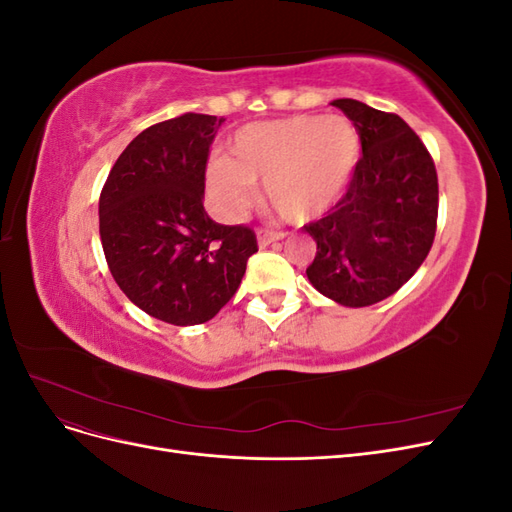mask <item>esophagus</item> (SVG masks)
I'll list each match as a JSON object with an SVG mask.
<instances>
[{"instance_id": "esophagus-1", "label": "esophagus", "mask_w": 512, "mask_h": 512, "mask_svg": "<svg viewBox=\"0 0 512 512\" xmlns=\"http://www.w3.org/2000/svg\"><path fill=\"white\" fill-rule=\"evenodd\" d=\"M280 239H284V232H277L271 228H258V245L267 247L271 243H277Z\"/></svg>"}]
</instances>
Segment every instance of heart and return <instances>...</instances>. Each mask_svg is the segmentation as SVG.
<instances>
[{"label": "heart", "mask_w": 512, "mask_h": 512, "mask_svg": "<svg viewBox=\"0 0 512 512\" xmlns=\"http://www.w3.org/2000/svg\"><path fill=\"white\" fill-rule=\"evenodd\" d=\"M230 160L209 164V185L224 213L241 215L265 181L269 203L288 220L327 213L359 160V134L344 117H288L247 123L230 141Z\"/></svg>", "instance_id": "obj_1"}]
</instances>
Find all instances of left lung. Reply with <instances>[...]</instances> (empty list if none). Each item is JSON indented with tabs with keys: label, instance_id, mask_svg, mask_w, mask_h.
Wrapping results in <instances>:
<instances>
[{
	"label": "left lung",
	"instance_id": "1",
	"mask_svg": "<svg viewBox=\"0 0 512 512\" xmlns=\"http://www.w3.org/2000/svg\"><path fill=\"white\" fill-rule=\"evenodd\" d=\"M354 123L363 156L346 194L303 226L316 241L307 280L346 307L391 297L427 258L438 222V175L421 138L395 113L333 100Z\"/></svg>",
	"mask_w": 512,
	"mask_h": 512
}]
</instances>
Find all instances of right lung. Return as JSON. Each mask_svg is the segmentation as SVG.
I'll use <instances>...</instances> for the list:
<instances>
[{
	"label": "right lung",
	"instance_id": "add662e5",
	"mask_svg": "<svg viewBox=\"0 0 512 512\" xmlns=\"http://www.w3.org/2000/svg\"><path fill=\"white\" fill-rule=\"evenodd\" d=\"M222 121L185 113L143 130L100 194L102 250L117 286L175 327L218 314L258 252L252 228L213 222L203 207L209 147Z\"/></svg>",
	"mask_w": 512,
	"mask_h": 512
}]
</instances>
